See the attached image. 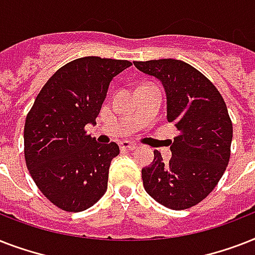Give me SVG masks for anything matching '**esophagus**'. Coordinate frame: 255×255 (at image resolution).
Instances as JSON below:
<instances>
[{
	"label": "esophagus",
	"mask_w": 255,
	"mask_h": 255,
	"mask_svg": "<svg viewBox=\"0 0 255 255\" xmlns=\"http://www.w3.org/2000/svg\"><path fill=\"white\" fill-rule=\"evenodd\" d=\"M120 148H122V149H127V151H133L136 148V144L132 143V141H128V140H123V141L120 143Z\"/></svg>",
	"instance_id": "1"
}]
</instances>
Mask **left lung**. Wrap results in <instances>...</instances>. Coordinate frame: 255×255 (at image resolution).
<instances>
[{
    "instance_id": "left-lung-1",
    "label": "left lung",
    "mask_w": 255,
    "mask_h": 255,
    "mask_svg": "<svg viewBox=\"0 0 255 255\" xmlns=\"http://www.w3.org/2000/svg\"><path fill=\"white\" fill-rule=\"evenodd\" d=\"M143 73L161 81L167 92L168 122L177 128L172 159L155 160L141 169L144 189L173 210L201 202L221 180L230 159L233 124L216 86L193 66L178 59L133 62Z\"/></svg>"
}]
</instances>
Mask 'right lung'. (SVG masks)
<instances>
[{
    "label": "right lung",
    "mask_w": 255,
    "mask_h": 255,
    "mask_svg": "<svg viewBox=\"0 0 255 255\" xmlns=\"http://www.w3.org/2000/svg\"><path fill=\"white\" fill-rule=\"evenodd\" d=\"M131 65L100 57L74 59L46 82L26 116V167L38 189L59 209L86 210L107 190L119 145L96 143L86 126L96 123L112 78Z\"/></svg>",
    "instance_id": "add662e5"
}]
</instances>
